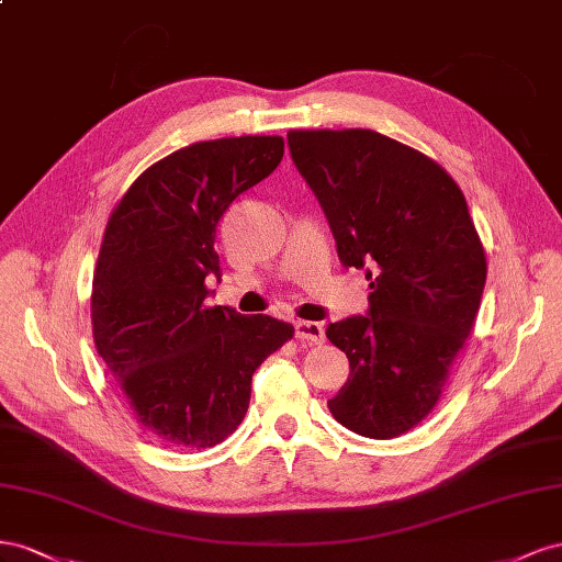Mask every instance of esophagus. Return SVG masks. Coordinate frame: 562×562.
Wrapping results in <instances>:
<instances>
[{"instance_id":"obj_1","label":"esophagus","mask_w":562,"mask_h":562,"mask_svg":"<svg viewBox=\"0 0 562 562\" xmlns=\"http://www.w3.org/2000/svg\"><path fill=\"white\" fill-rule=\"evenodd\" d=\"M294 329H296V336L301 341H308V344H323L325 341V325H319V323L299 319Z\"/></svg>"}]
</instances>
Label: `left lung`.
Instances as JSON below:
<instances>
[{
  "instance_id": "8db88e82",
  "label": "left lung",
  "mask_w": 562,
  "mask_h": 562,
  "mask_svg": "<svg viewBox=\"0 0 562 562\" xmlns=\"http://www.w3.org/2000/svg\"><path fill=\"white\" fill-rule=\"evenodd\" d=\"M286 146L341 266L372 290L367 315L327 327L350 364L329 412L364 438L403 436L436 407L485 290L467 200L440 165L372 130L290 132Z\"/></svg>"
}]
</instances>
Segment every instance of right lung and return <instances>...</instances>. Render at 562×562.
<instances>
[{
  "instance_id": "1",
  "label": "right lung",
  "mask_w": 562,
  "mask_h": 562,
  "mask_svg": "<svg viewBox=\"0 0 562 562\" xmlns=\"http://www.w3.org/2000/svg\"><path fill=\"white\" fill-rule=\"evenodd\" d=\"M282 155L280 136L195 143L143 171L108 221L93 272V341L159 442L204 450L226 440L245 419L254 372L294 336L282 319L204 303V280H221V216Z\"/></svg>"
}]
</instances>
